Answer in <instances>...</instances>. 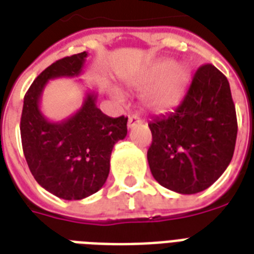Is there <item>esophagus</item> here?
<instances>
[{
    "instance_id": "1",
    "label": "esophagus",
    "mask_w": 254,
    "mask_h": 254,
    "mask_svg": "<svg viewBox=\"0 0 254 254\" xmlns=\"http://www.w3.org/2000/svg\"><path fill=\"white\" fill-rule=\"evenodd\" d=\"M137 124H141V118L137 117V116H130L127 120V127L132 129L133 127H136Z\"/></svg>"
}]
</instances>
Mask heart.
Segmentation results:
<instances>
[{"label": "heart", "mask_w": 254, "mask_h": 254, "mask_svg": "<svg viewBox=\"0 0 254 254\" xmlns=\"http://www.w3.org/2000/svg\"><path fill=\"white\" fill-rule=\"evenodd\" d=\"M189 82L190 68L187 65L176 64L174 60H163L133 80L132 86L145 89L159 83L155 89L144 95V105L151 112L165 113L179 105ZM116 97L120 98L117 93Z\"/></svg>", "instance_id": "b5f03b06"}]
</instances>
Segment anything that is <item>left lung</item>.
Masks as SVG:
<instances>
[{
    "label": "left lung",
    "instance_id": "obj_1",
    "mask_svg": "<svg viewBox=\"0 0 254 254\" xmlns=\"http://www.w3.org/2000/svg\"><path fill=\"white\" fill-rule=\"evenodd\" d=\"M148 125L152 144L146 157L153 178L179 194L208 189L230 164L237 138L226 76L213 64L199 67L175 112Z\"/></svg>",
    "mask_w": 254,
    "mask_h": 254
}]
</instances>
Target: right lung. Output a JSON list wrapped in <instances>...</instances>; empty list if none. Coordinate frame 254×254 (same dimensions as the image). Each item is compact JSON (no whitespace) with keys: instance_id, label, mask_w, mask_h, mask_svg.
Listing matches in <instances>:
<instances>
[{"instance_id":"add662e5","label":"right lung","mask_w":254,"mask_h":254,"mask_svg":"<svg viewBox=\"0 0 254 254\" xmlns=\"http://www.w3.org/2000/svg\"><path fill=\"white\" fill-rule=\"evenodd\" d=\"M87 52L67 56L47 67L24 97L20 132L28 167L39 185L65 200H79L102 189L110 171L113 146L127 137V118H112L97 108V94L87 93L78 112L60 122L40 110L50 79L78 76Z\"/></svg>"}]
</instances>
